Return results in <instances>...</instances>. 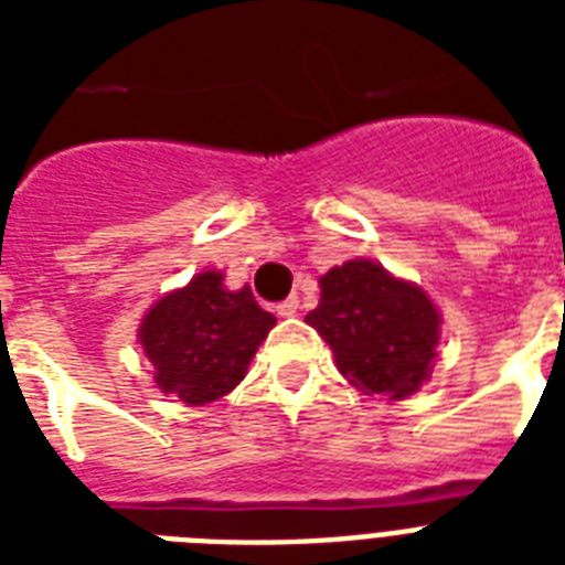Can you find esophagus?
Returning a JSON list of instances; mask_svg holds the SVG:
<instances>
[{
  "label": "esophagus",
  "instance_id": "1",
  "mask_svg": "<svg viewBox=\"0 0 565 565\" xmlns=\"http://www.w3.org/2000/svg\"><path fill=\"white\" fill-rule=\"evenodd\" d=\"M299 313V296H290L278 305V317H296Z\"/></svg>",
  "mask_w": 565,
  "mask_h": 565
}]
</instances>
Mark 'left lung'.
<instances>
[{"label": "left lung", "instance_id": "left-lung-1", "mask_svg": "<svg viewBox=\"0 0 565 565\" xmlns=\"http://www.w3.org/2000/svg\"><path fill=\"white\" fill-rule=\"evenodd\" d=\"M308 322L334 352L337 370L366 395L407 398L430 375L439 313L434 301L372 260L328 269Z\"/></svg>", "mask_w": 565, "mask_h": 565}]
</instances>
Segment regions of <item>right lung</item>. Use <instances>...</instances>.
Listing matches in <instances>:
<instances>
[{
    "label": "right lung",
    "mask_w": 565,
    "mask_h": 565,
    "mask_svg": "<svg viewBox=\"0 0 565 565\" xmlns=\"http://www.w3.org/2000/svg\"><path fill=\"white\" fill-rule=\"evenodd\" d=\"M273 326L275 317L248 287L225 290L222 273H199L146 313L140 343L154 366V384L199 407L243 381Z\"/></svg>",
    "instance_id": "add662e5"
}]
</instances>
